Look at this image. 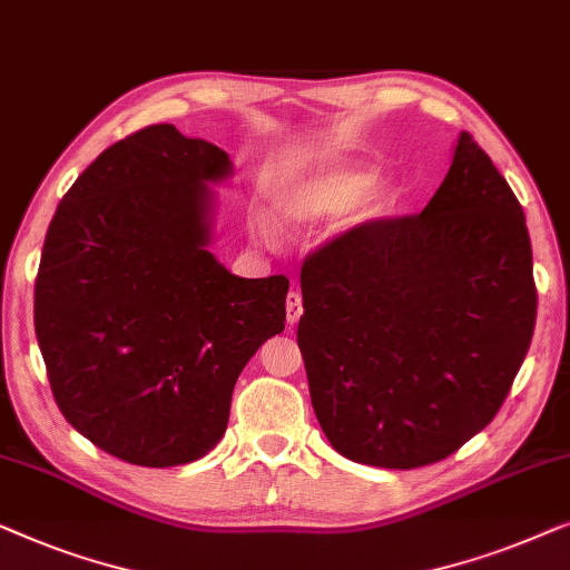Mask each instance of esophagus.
Returning a JSON list of instances; mask_svg holds the SVG:
<instances>
[{
  "label": "esophagus",
  "instance_id": "34e87169",
  "mask_svg": "<svg viewBox=\"0 0 570 570\" xmlns=\"http://www.w3.org/2000/svg\"><path fill=\"white\" fill-rule=\"evenodd\" d=\"M302 294L299 292H288L286 294V325L294 327L296 323H299L302 317Z\"/></svg>",
  "mask_w": 570,
  "mask_h": 570
}]
</instances>
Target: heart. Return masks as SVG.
Wrapping results in <instances>:
<instances>
[{
	"label": "heart",
	"instance_id": "obj_1",
	"mask_svg": "<svg viewBox=\"0 0 570 570\" xmlns=\"http://www.w3.org/2000/svg\"><path fill=\"white\" fill-rule=\"evenodd\" d=\"M387 186L374 180V173L358 165L317 167L292 178L271 198V219L258 214L250 232L258 243L271 245L276 232H302L317 222L348 212L346 227H362L374 222L387 206Z\"/></svg>",
	"mask_w": 570,
	"mask_h": 570
}]
</instances>
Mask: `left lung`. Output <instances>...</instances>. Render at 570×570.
Listing matches in <instances>:
<instances>
[{
	"label": "left lung",
	"instance_id": "8db88e82",
	"mask_svg": "<svg viewBox=\"0 0 570 570\" xmlns=\"http://www.w3.org/2000/svg\"><path fill=\"white\" fill-rule=\"evenodd\" d=\"M299 341L327 442L390 470L439 462L507 400L534 331L524 212L468 131L419 216L368 222L302 266Z\"/></svg>",
	"mask_w": 570,
	"mask_h": 570
}]
</instances>
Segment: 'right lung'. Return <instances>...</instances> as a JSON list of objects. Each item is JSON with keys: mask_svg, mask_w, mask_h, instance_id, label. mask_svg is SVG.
<instances>
[{"mask_svg": "<svg viewBox=\"0 0 570 570\" xmlns=\"http://www.w3.org/2000/svg\"><path fill=\"white\" fill-rule=\"evenodd\" d=\"M229 155L173 124L108 147L48 227L36 335L56 405L102 452L141 468L214 449L232 390L284 331L286 276L239 278L212 253Z\"/></svg>", "mask_w": 570, "mask_h": 570, "instance_id": "1", "label": "right lung"}]
</instances>
